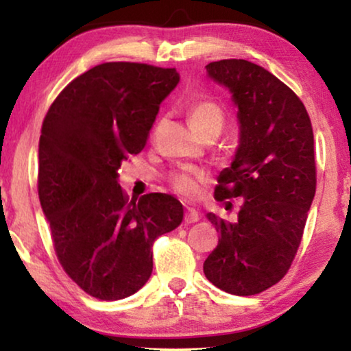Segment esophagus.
Masks as SVG:
<instances>
[{
	"instance_id": "34e87169",
	"label": "esophagus",
	"mask_w": 351,
	"mask_h": 351,
	"mask_svg": "<svg viewBox=\"0 0 351 351\" xmlns=\"http://www.w3.org/2000/svg\"><path fill=\"white\" fill-rule=\"evenodd\" d=\"M198 220H199L198 210L193 209V208H186V210H185V222L186 223H195V222H198Z\"/></svg>"
}]
</instances>
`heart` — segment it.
Returning <instances> with one entry per match:
<instances>
[{
  "instance_id": "heart-1",
  "label": "heart",
  "mask_w": 351,
  "mask_h": 351,
  "mask_svg": "<svg viewBox=\"0 0 351 351\" xmlns=\"http://www.w3.org/2000/svg\"><path fill=\"white\" fill-rule=\"evenodd\" d=\"M189 121L199 136L208 132L219 134L225 126V112L219 104L210 100H198L189 107ZM203 176L199 172H177L172 176V185L184 196H195L199 191V182Z\"/></svg>"
}]
</instances>
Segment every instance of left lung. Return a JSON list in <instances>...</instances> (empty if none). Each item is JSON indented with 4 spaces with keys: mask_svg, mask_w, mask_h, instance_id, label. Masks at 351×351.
<instances>
[{
    "mask_svg": "<svg viewBox=\"0 0 351 351\" xmlns=\"http://www.w3.org/2000/svg\"><path fill=\"white\" fill-rule=\"evenodd\" d=\"M232 93L239 142L220 172L215 199H241L234 222L209 213L220 233L204 261L208 280L228 294L254 295L289 270L316 191L313 129L294 90L263 66L243 59L206 65Z\"/></svg>",
    "mask_w": 351,
    "mask_h": 351,
    "instance_id": "obj_1",
    "label": "left lung"
}]
</instances>
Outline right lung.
<instances>
[{"label": "right lung", "instance_id": "add662e5", "mask_svg": "<svg viewBox=\"0 0 351 351\" xmlns=\"http://www.w3.org/2000/svg\"><path fill=\"white\" fill-rule=\"evenodd\" d=\"M176 69L107 62L71 81L41 128L38 195L60 265L100 300L136 294L153 270V243L179 227L180 201L148 193L129 201L118 169L145 147Z\"/></svg>", "mask_w": 351, "mask_h": 351}]
</instances>
